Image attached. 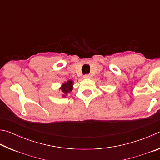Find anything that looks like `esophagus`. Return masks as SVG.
<instances>
[{"mask_svg": "<svg viewBox=\"0 0 160 160\" xmlns=\"http://www.w3.org/2000/svg\"><path fill=\"white\" fill-rule=\"evenodd\" d=\"M83 78H91V75H88V74H87V75H84Z\"/></svg>", "mask_w": 160, "mask_h": 160, "instance_id": "34e87169", "label": "esophagus"}]
</instances>
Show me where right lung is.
<instances>
[{
  "label": "right lung",
  "mask_w": 160,
  "mask_h": 160,
  "mask_svg": "<svg viewBox=\"0 0 160 160\" xmlns=\"http://www.w3.org/2000/svg\"><path fill=\"white\" fill-rule=\"evenodd\" d=\"M73 85L74 82L72 80L65 81L62 84L60 88H59V90H61L62 92V97H66V96H68V93H70L72 90V89H73Z\"/></svg>",
  "instance_id": "obj_1"
}]
</instances>
